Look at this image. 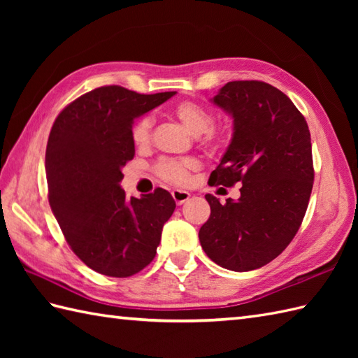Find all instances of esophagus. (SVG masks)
Here are the masks:
<instances>
[{"label": "esophagus", "instance_id": "esophagus-1", "mask_svg": "<svg viewBox=\"0 0 358 358\" xmlns=\"http://www.w3.org/2000/svg\"><path fill=\"white\" fill-rule=\"evenodd\" d=\"M171 194H172V199L177 204H183L185 201L189 200V196H191V194H189L187 191H181V189H173Z\"/></svg>", "mask_w": 358, "mask_h": 358}]
</instances>
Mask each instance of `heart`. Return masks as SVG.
<instances>
[{"label": "heart", "mask_w": 358, "mask_h": 358, "mask_svg": "<svg viewBox=\"0 0 358 358\" xmlns=\"http://www.w3.org/2000/svg\"><path fill=\"white\" fill-rule=\"evenodd\" d=\"M175 117L183 124L189 132L195 136H200L210 131L214 124V115L204 106L194 101H183L175 106ZM154 118L146 115L140 118L132 127V141L136 148H146L150 141ZM200 162L195 158L185 159H162L155 166V173L166 183L185 186L191 181V172L199 169Z\"/></svg>", "instance_id": "obj_1"}]
</instances>
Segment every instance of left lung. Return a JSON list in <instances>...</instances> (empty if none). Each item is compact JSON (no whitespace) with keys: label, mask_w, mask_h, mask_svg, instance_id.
Wrapping results in <instances>:
<instances>
[{"label":"left lung","mask_w":358,"mask_h":358,"mask_svg":"<svg viewBox=\"0 0 358 358\" xmlns=\"http://www.w3.org/2000/svg\"><path fill=\"white\" fill-rule=\"evenodd\" d=\"M234 120L232 140L210 186L241 183L224 204L208 194L201 248L224 269L246 272L278 257L295 237L314 183L308 123L289 98L263 81H231L210 100Z\"/></svg>","instance_id":"8db88e82"}]
</instances>
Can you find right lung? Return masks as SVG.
Masks as SVG:
<instances>
[{"label":"right lung","instance_id":"1","mask_svg":"<svg viewBox=\"0 0 358 358\" xmlns=\"http://www.w3.org/2000/svg\"><path fill=\"white\" fill-rule=\"evenodd\" d=\"M175 92L141 95L121 86L90 90L62 110L45 149L49 204L80 260L108 277H131L154 260L172 195L131 196L121 169L135 155L134 120Z\"/></svg>","mask_w":358,"mask_h":358}]
</instances>
